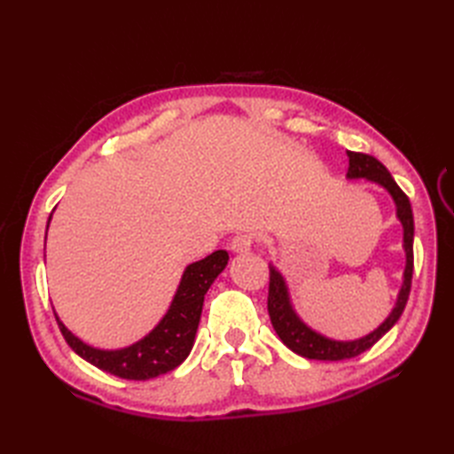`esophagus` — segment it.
Instances as JSON below:
<instances>
[{
  "mask_svg": "<svg viewBox=\"0 0 454 454\" xmlns=\"http://www.w3.org/2000/svg\"><path fill=\"white\" fill-rule=\"evenodd\" d=\"M252 244H254L252 236L238 234L232 238V242H230V249H232L234 254H247L249 249H252Z\"/></svg>",
  "mask_w": 454,
  "mask_h": 454,
  "instance_id": "1",
  "label": "esophagus"
}]
</instances>
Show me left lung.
Listing matches in <instances>:
<instances>
[{
	"mask_svg": "<svg viewBox=\"0 0 454 454\" xmlns=\"http://www.w3.org/2000/svg\"><path fill=\"white\" fill-rule=\"evenodd\" d=\"M347 158H349L347 179L372 181V183H376V185H380L390 192L394 205H396V216L403 228V252H406V269H403V281H402V288H400L398 298H396V304H394L392 312L388 314L387 320H384L371 333H366L364 337H359V340L337 341V340H330V337L314 332L310 325H306L301 317H298V314L293 308V302H291V294H288V286H286L285 277L278 273V269L275 265H269L267 310H269V317H271L275 332L278 337H281V341L288 347V349L294 351L296 355L306 356V359H316V361L353 359V356L364 353L366 349H371V347L400 320L403 308H406V302H408L410 288H411L413 215H411L410 199L406 197V192L398 187V183L394 181L388 169L384 168L376 158L369 156V153H359V152H347Z\"/></svg>",
	"mask_w": 454,
	"mask_h": 454,
	"instance_id": "8db88e82",
	"label": "left lung"
}]
</instances>
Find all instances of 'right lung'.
<instances>
[{
	"label": "right lung",
	"mask_w": 454,
	"mask_h": 454,
	"mask_svg": "<svg viewBox=\"0 0 454 454\" xmlns=\"http://www.w3.org/2000/svg\"><path fill=\"white\" fill-rule=\"evenodd\" d=\"M51 218H48V224H51ZM228 259L226 249H218L200 262L187 265L166 316L140 341L122 347V349H98V347L83 343L80 337L67 330L54 312L58 327H60L67 345L98 369L127 380L156 379V376L176 369L189 356L192 343H195L205 294L215 278L224 271Z\"/></svg>",
	"instance_id": "1"
}]
</instances>
